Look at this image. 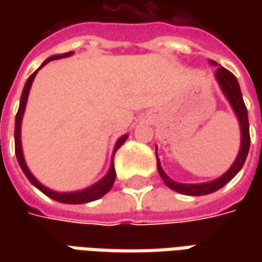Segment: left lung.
Masks as SVG:
<instances>
[{
  "label": "left lung",
  "mask_w": 262,
  "mask_h": 262,
  "mask_svg": "<svg viewBox=\"0 0 262 262\" xmlns=\"http://www.w3.org/2000/svg\"><path fill=\"white\" fill-rule=\"evenodd\" d=\"M210 64L211 66H217V62L210 59ZM217 83L222 89L223 95L226 96L227 102L230 103L235 115H236L237 121H239V126H241V148H239V153H237L236 159L233 162V165L227 169V172H225L220 178H217L214 181H210V182H203V184H181V182H176L173 179H170L169 176L165 173V170L162 169L160 165V160L157 157V170L162 176L163 182L166 184L170 189H173L179 194H184V195H207V194H211L217 189L223 188L226 185L229 181H232L236 173L242 169L245 160H247L248 151H249V144H251V138H249V122H248V111L247 106L244 103V99H242V92H241V87L237 83L236 77L233 76L230 71H227L225 67H219L214 73Z\"/></svg>",
  "instance_id": "obj_1"
}]
</instances>
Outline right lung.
Listing matches in <instances>:
<instances>
[{
	"mask_svg": "<svg viewBox=\"0 0 262 262\" xmlns=\"http://www.w3.org/2000/svg\"><path fill=\"white\" fill-rule=\"evenodd\" d=\"M73 55V52H67V54H62V55H52L49 56L46 59L45 62L42 66L39 67L36 70L35 73L32 76L27 78L26 81L25 89H23V93H21V97H20V106H18V111H17V115H15V126H14V143H15V156H17V160H18V165L21 167V170L25 172L26 178L30 181L32 185H35L39 191H42L45 195H48L49 198L55 200L58 203H64V204H84V203H90V201H95V200H99L100 196H103L112 188L114 182H115L116 172L115 167H114V156H115L116 150L119 147L122 146L126 141L128 136L119 137V140L116 141L115 148H114V153H112V162H111V166H109V170L100 181H97L96 184L90 185L89 188H84V189H80V191H73V192H58V191H54V189H49L46 188L45 185H42L35 176L32 175V172L29 170V167L26 165L25 156H23V148H21V121H23V115H25L26 111V103H27V97H29V92H30V87H32V83L35 80L37 71L42 68L43 66H46L49 61H54V59H61V58H67V56Z\"/></svg>",
	"mask_w": 262,
	"mask_h": 262,
	"instance_id": "1",
	"label": "right lung"
}]
</instances>
